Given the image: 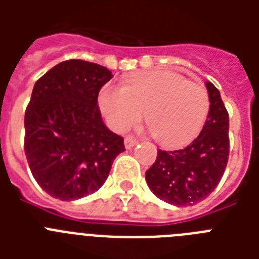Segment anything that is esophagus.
<instances>
[{
    "instance_id": "esophagus-1",
    "label": "esophagus",
    "mask_w": 259,
    "mask_h": 259,
    "mask_svg": "<svg viewBox=\"0 0 259 259\" xmlns=\"http://www.w3.org/2000/svg\"><path fill=\"white\" fill-rule=\"evenodd\" d=\"M137 142L138 141L133 137V136H127V137L125 138V148L126 149H130V148H133Z\"/></svg>"
}]
</instances>
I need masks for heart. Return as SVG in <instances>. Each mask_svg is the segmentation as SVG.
<instances>
[{
  "mask_svg": "<svg viewBox=\"0 0 259 259\" xmlns=\"http://www.w3.org/2000/svg\"><path fill=\"white\" fill-rule=\"evenodd\" d=\"M99 106L114 129L125 132L141 121L161 145L179 148L193 141L208 118V91L172 71L144 72L122 87H102Z\"/></svg>",
  "mask_w": 259,
  "mask_h": 259,
  "instance_id": "b5f03b06",
  "label": "heart"
}]
</instances>
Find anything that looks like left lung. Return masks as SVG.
<instances>
[{
	"mask_svg": "<svg viewBox=\"0 0 259 259\" xmlns=\"http://www.w3.org/2000/svg\"><path fill=\"white\" fill-rule=\"evenodd\" d=\"M208 118L200 134L184 149L157 150L145 179L150 191L172 205H193L217 188L229 160V113L221 93L211 82Z\"/></svg>",
	"mask_w": 259,
	"mask_h": 259,
	"instance_id": "left-lung-1",
	"label": "left lung"
}]
</instances>
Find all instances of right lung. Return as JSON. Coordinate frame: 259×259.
I'll list each match as a JSON object with an SVG mask.
<instances>
[{"mask_svg":"<svg viewBox=\"0 0 259 259\" xmlns=\"http://www.w3.org/2000/svg\"><path fill=\"white\" fill-rule=\"evenodd\" d=\"M113 78L97 63L66 60L34 83L25 111L24 150L37 184L71 201L101 188L123 138L106 127L99 90Z\"/></svg>","mask_w":259,"mask_h":259,"instance_id":"obj_1","label":"right lung"}]
</instances>
